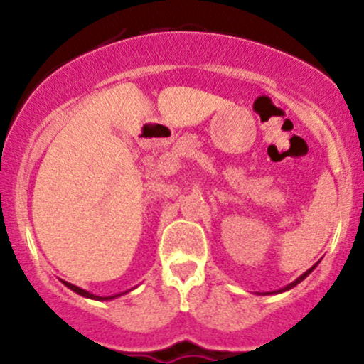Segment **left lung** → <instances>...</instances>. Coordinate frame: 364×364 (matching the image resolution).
I'll use <instances>...</instances> for the list:
<instances>
[{"instance_id": "1", "label": "left lung", "mask_w": 364, "mask_h": 364, "mask_svg": "<svg viewBox=\"0 0 364 364\" xmlns=\"http://www.w3.org/2000/svg\"><path fill=\"white\" fill-rule=\"evenodd\" d=\"M317 264H319V261H317V263H316V264H314V266H312V268H309V269H306V272H305V273H303V275H299V277H298V279H296V280H294V282L287 284V286H286V287H282V289H279V291H272V293H263V294H279V293H284V291H289V289H293V287H296V286H298V284H299V282H301V280H303V279H306V277H309V275H310V273H312V272H314V268H316V266H317Z\"/></svg>"}]
</instances>
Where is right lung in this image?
I'll return each instance as SVG.
<instances>
[{"label": "right lung", "mask_w": 364, "mask_h": 364, "mask_svg": "<svg viewBox=\"0 0 364 364\" xmlns=\"http://www.w3.org/2000/svg\"><path fill=\"white\" fill-rule=\"evenodd\" d=\"M63 284H65V286L68 287V289L73 291V293H77V294L84 296V298H89V299H98V301H108V299L119 298V296H122V294H126V293H127V291H126V293H121V294H114V296H96V294L89 293V291L82 289V287H78V286H73V284L66 282V280H63Z\"/></svg>", "instance_id": "right-lung-1"}]
</instances>
